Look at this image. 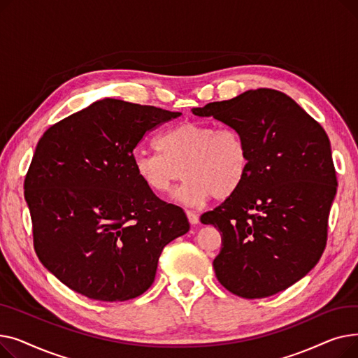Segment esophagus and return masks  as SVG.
Returning <instances> with one entry per match:
<instances>
[{
  "label": "esophagus",
  "mask_w": 358,
  "mask_h": 358,
  "mask_svg": "<svg viewBox=\"0 0 358 358\" xmlns=\"http://www.w3.org/2000/svg\"><path fill=\"white\" fill-rule=\"evenodd\" d=\"M185 213H187V217H189V220H190L192 224H197V223H199V213H197V212H194V210H187Z\"/></svg>",
  "instance_id": "esophagus-1"
}]
</instances>
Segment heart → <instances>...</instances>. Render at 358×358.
<instances>
[{
  "mask_svg": "<svg viewBox=\"0 0 358 358\" xmlns=\"http://www.w3.org/2000/svg\"><path fill=\"white\" fill-rule=\"evenodd\" d=\"M157 146L159 152L135 155L136 174L155 193H166L184 176L185 181L174 193L184 204L234 196L250 169L248 146L229 127L187 120L164 131Z\"/></svg>",
  "mask_w": 358,
  "mask_h": 358,
  "instance_id": "heart-1",
  "label": "heart"
}]
</instances>
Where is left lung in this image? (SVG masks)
I'll return each instance as SVG.
<instances>
[{"label": "left lung", "mask_w": 358, "mask_h": 358, "mask_svg": "<svg viewBox=\"0 0 358 358\" xmlns=\"http://www.w3.org/2000/svg\"><path fill=\"white\" fill-rule=\"evenodd\" d=\"M192 111L235 129L250 150L239 190L200 217L222 235L213 261L219 283L243 299L286 290L327 245L338 187L328 135L293 99L270 88Z\"/></svg>", "instance_id": "obj_1"}]
</instances>
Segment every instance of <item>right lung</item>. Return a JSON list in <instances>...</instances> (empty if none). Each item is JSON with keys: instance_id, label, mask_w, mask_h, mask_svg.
Here are the masks:
<instances>
[{"instance_id": "1", "label": "right lung", "mask_w": 358, "mask_h": 358, "mask_svg": "<svg viewBox=\"0 0 358 358\" xmlns=\"http://www.w3.org/2000/svg\"><path fill=\"white\" fill-rule=\"evenodd\" d=\"M180 115L104 99L37 143L24 181L34 250L73 292L101 302L141 296L164 247L189 232L184 210L148 189L134 157L146 131Z\"/></svg>"}]
</instances>
